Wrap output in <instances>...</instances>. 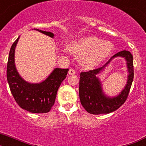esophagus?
Segmentation results:
<instances>
[{"label":"esophagus","mask_w":146,"mask_h":146,"mask_svg":"<svg viewBox=\"0 0 146 146\" xmlns=\"http://www.w3.org/2000/svg\"><path fill=\"white\" fill-rule=\"evenodd\" d=\"M69 74L71 75H73V74H75V70L74 69H70L69 70Z\"/></svg>","instance_id":"1"}]
</instances>
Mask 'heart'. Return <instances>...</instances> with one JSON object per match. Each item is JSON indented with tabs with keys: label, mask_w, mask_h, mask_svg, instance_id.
Returning <instances> with one entry per match:
<instances>
[{
	"label": "heart",
	"mask_w": 146,
	"mask_h": 146,
	"mask_svg": "<svg viewBox=\"0 0 146 146\" xmlns=\"http://www.w3.org/2000/svg\"><path fill=\"white\" fill-rule=\"evenodd\" d=\"M113 44L108 41H102L95 36H86L73 42L69 44V50L82 58L85 66L93 67L109 57L113 51Z\"/></svg>",
	"instance_id": "obj_1"
}]
</instances>
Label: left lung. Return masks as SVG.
<instances>
[{"instance_id": "1", "label": "left lung", "mask_w": 146, "mask_h": 146, "mask_svg": "<svg viewBox=\"0 0 146 146\" xmlns=\"http://www.w3.org/2000/svg\"><path fill=\"white\" fill-rule=\"evenodd\" d=\"M121 56L125 57L127 61L129 76L127 84L122 92L118 97L114 98H107L102 92L101 83L96 75L107 65L115 57ZM134 79L133 56L127 50H123L115 54L107 62L104 66L80 73V76L79 95L82 107L88 113L91 114H107L118 110L124 104L128 98L132 81Z\"/></svg>"}]
</instances>
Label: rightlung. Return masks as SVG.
Here are the masks:
<instances>
[{
	"mask_svg": "<svg viewBox=\"0 0 146 146\" xmlns=\"http://www.w3.org/2000/svg\"><path fill=\"white\" fill-rule=\"evenodd\" d=\"M50 37L51 32L36 29ZM19 37L10 49L7 63L6 77L12 96L17 104L23 109L33 113H48L55 104L58 90L66 77L68 69H54L44 82L38 84H31L21 78L15 65V50Z\"/></svg>",
	"mask_w": 146,
	"mask_h": 146,
	"instance_id": "add662e5",
	"label": "right lung"
}]
</instances>
